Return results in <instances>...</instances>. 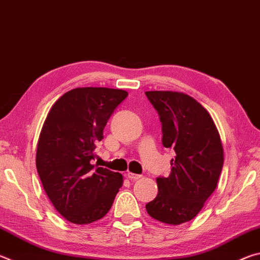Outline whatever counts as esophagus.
I'll return each instance as SVG.
<instances>
[{"label": "esophagus", "instance_id": "esophagus-1", "mask_svg": "<svg viewBox=\"0 0 260 260\" xmlns=\"http://www.w3.org/2000/svg\"><path fill=\"white\" fill-rule=\"evenodd\" d=\"M126 177L128 178L129 180H138L141 178L140 174H135V173H132V172H128L126 174Z\"/></svg>", "mask_w": 260, "mask_h": 260}]
</instances>
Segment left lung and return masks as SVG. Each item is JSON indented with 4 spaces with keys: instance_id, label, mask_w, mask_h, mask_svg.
<instances>
[{
    "instance_id": "obj_1",
    "label": "left lung",
    "mask_w": 260,
    "mask_h": 260,
    "mask_svg": "<svg viewBox=\"0 0 260 260\" xmlns=\"http://www.w3.org/2000/svg\"><path fill=\"white\" fill-rule=\"evenodd\" d=\"M159 114L162 146L173 149L171 174L156 179L158 193L148 214L169 225L195 218L217 187L223 165L219 132L210 113L191 96L177 91H146Z\"/></svg>"
}]
</instances>
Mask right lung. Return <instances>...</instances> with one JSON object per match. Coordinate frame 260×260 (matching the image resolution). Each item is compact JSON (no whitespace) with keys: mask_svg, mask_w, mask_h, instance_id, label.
<instances>
[{"mask_svg":"<svg viewBox=\"0 0 260 260\" xmlns=\"http://www.w3.org/2000/svg\"><path fill=\"white\" fill-rule=\"evenodd\" d=\"M128 93L104 87L76 88L52 105L37 149V170L52 205L72 223L85 225L111 209L122 175L91 164L96 143Z\"/></svg>","mask_w":260,"mask_h":260,"instance_id":"right-lung-1","label":"right lung"}]
</instances>
